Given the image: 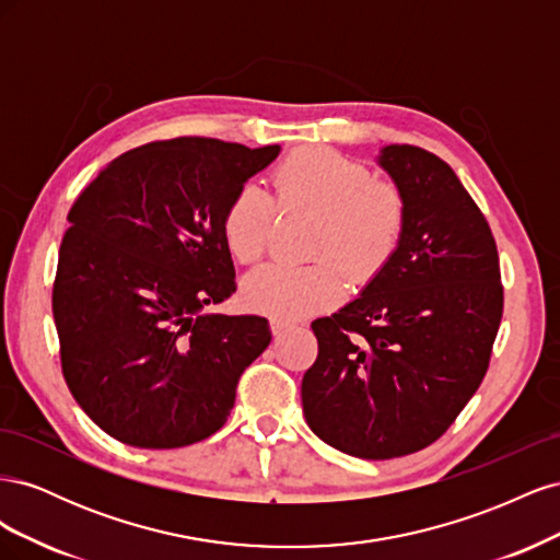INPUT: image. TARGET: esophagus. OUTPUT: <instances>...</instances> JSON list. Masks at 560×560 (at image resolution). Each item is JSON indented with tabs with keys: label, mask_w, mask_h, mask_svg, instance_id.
Returning a JSON list of instances; mask_svg holds the SVG:
<instances>
[{
	"label": "esophagus",
	"mask_w": 560,
	"mask_h": 560,
	"mask_svg": "<svg viewBox=\"0 0 560 560\" xmlns=\"http://www.w3.org/2000/svg\"><path fill=\"white\" fill-rule=\"evenodd\" d=\"M287 329H290V322H284V319H270V331H273V336H282Z\"/></svg>",
	"instance_id": "34e87169"
}]
</instances>
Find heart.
I'll list each match as a JSON object with an SVG mask.
<instances>
[{
    "label": "heart",
    "mask_w": 560,
    "mask_h": 560,
    "mask_svg": "<svg viewBox=\"0 0 560 560\" xmlns=\"http://www.w3.org/2000/svg\"><path fill=\"white\" fill-rule=\"evenodd\" d=\"M276 200L259 184H243L222 214V235L235 259L257 261L268 247L278 208L317 217L306 266L264 264L243 280V301L254 313L299 319L334 308L346 280L374 282L397 257L409 206L397 184L369 165L327 147H303L273 171ZM342 269L338 271L335 266Z\"/></svg>",
    "instance_id": "1"
}]
</instances>
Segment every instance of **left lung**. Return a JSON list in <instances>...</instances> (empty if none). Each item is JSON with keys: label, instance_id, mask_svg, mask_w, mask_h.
<instances>
[{"label": "left lung", "instance_id": "8db88e82", "mask_svg": "<svg viewBox=\"0 0 560 560\" xmlns=\"http://www.w3.org/2000/svg\"><path fill=\"white\" fill-rule=\"evenodd\" d=\"M381 165L409 206L401 247L360 299L313 322L301 381L311 430L364 460L422 451L453 425L504 306L495 238L451 165L411 144L385 147Z\"/></svg>", "mask_w": 560, "mask_h": 560}]
</instances>
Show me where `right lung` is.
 <instances>
[{
	"label": "right lung",
	"instance_id": "add662e5",
	"mask_svg": "<svg viewBox=\"0 0 560 560\" xmlns=\"http://www.w3.org/2000/svg\"><path fill=\"white\" fill-rule=\"evenodd\" d=\"M280 154L212 138L114 159L67 214L54 319L67 387L121 444L179 448L224 425L270 343L259 315L206 313L235 292L231 196Z\"/></svg>",
	"mask_w": 560,
	"mask_h": 560
}]
</instances>
